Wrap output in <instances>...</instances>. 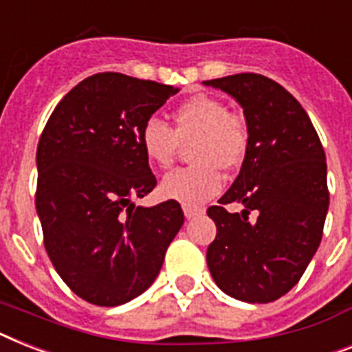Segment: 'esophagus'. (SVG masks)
Returning <instances> with one entry per match:
<instances>
[{
    "mask_svg": "<svg viewBox=\"0 0 352 352\" xmlns=\"http://www.w3.org/2000/svg\"><path fill=\"white\" fill-rule=\"evenodd\" d=\"M182 210H184L186 219H195L197 215H202V213H204V210H201V208H190V206H184Z\"/></svg>",
    "mask_w": 352,
    "mask_h": 352,
    "instance_id": "34e87169",
    "label": "esophagus"
}]
</instances>
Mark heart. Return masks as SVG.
Returning <instances> with one entry per match:
<instances>
[{"instance_id":"heart-1","label":"heart","mask_w":352,"mask_h":352,"mask_svg":"<svg viewBox=\"0 0 352 352\" xmlns=\"http://www.w3.org/2000/svg\"><path fill=\"white\" fill-rule=\"evenodd\" d=\"M195 162L168 173L161 195L184 206H201L222 188L221 170H235L244 161L250 133L244 117L228 111L224 102L193 96L173 111V128L150 119L141 131V148L150 164L166 170L175 162L181 144H190Z\"/></svg>"}]
</instances>
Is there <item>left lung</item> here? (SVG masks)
<instances>
[{"instance_id": "left-lung-1", "label": "left lung", "mask_w": 352, "mask_h": 352, "mask_svg": "<svg viewBox=\"0 0 352 352\" xmlns=\"http://www.w3.org/2000/svg\"><path fill=\"white\" fill-rule=\"evenodd\" d=\"M204 85L241 104L250 133L241 173L208 210L217 226L208 267L226 295L267 304L298 284L322 241L329 210L324 148L302 104L270 77L235 74ZM231 201L245 210L230 214L223 206Z\"/></svg>"}]
</instances>
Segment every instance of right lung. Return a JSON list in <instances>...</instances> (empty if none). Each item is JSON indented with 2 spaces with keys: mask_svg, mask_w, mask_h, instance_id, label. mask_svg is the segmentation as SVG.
Listing matches in <instances>:
<instances>
[{
  "mask_svg": "<svg viewBox=\"0 0 352 352\" xmlns=\"http://www.w3.org/2000/svg\"><path fill=\"white\" fill-rule=\"evenodd\" d=\"M179 88L117 72L63 97L37 144L36 210L65 284L90 304H126L150 287L184 224L181 204L144 208L157 184L141 131Z\"/></svg>",
  "mask_w": 352,
  "mask_h": 352,
  "instance_id": "right-lung-1",
  "label": "right lung"
}]
</instances>
